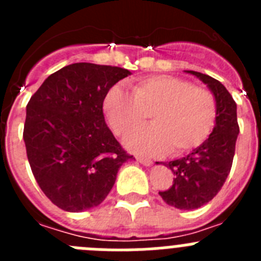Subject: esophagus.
<instances>
[{
	"mask_svg": "<svg viewBox=\"0 0 261 261\" xmlns=\"http://www.w3.org/2000/svg\"><path fill=\"white\" fill-rule=\"evenodd\" d=\"M137 161L140 163H142L144 166H151V165H153V161H151V159L144 158V156H138Z\"/></svg>",
	"mask_w": 261,
	"mask_h": 261,
	"instance_id": "esophagus-1",
	"label": "esophagus"
}]
</instances>
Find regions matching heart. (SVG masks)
<instances>
[{
	"mask_svg": "<svg viewBox=\"0 0 261 261\" xmlns=\"http://www.w3.org/2000/svg\"><path fill=\"white\" fill-rule=\"evenodd\" d=\"M103 110L116 135L126 136L141 126L150 114L153 125L136 130L125 140L136 153L172 155L190 153L211 136L217 120V103L208 89L192 86L174 75H150L135 82L132 94L114 86Z\"/></svg>",
	"mask_w": 261,
	"mask_h": 261,
	"instance_id": "b5f03b06",
	"label": "heart"
}]
</instances>
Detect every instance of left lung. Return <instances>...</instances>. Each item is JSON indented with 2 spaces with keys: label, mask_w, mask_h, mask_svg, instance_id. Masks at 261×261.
<instances>
[{
  "label": "left lung",
  "mask_w": 261,
  "mask_h": 261,
  "mask_svg": "<svg viewBox=\"0 0 261 261\" xmlns=\"http://www.w3.org/2000/svg\"><path fill=\"white\" fill-rule=\"evenodd\" d=\"M186 71L200 78L213 93L217 103L216 125L201 146L166 165L175 177L172 186L159 195L166 204L192 211L208 204L222 188L231 170L239 125L237 103L220 81L199 71Z\"/></svg>",
  "instance_id": "obj_1"
}]
</instances>
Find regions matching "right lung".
Here are the masks:
<instances>
[{"mask_svg":"<svg viewBox=\"0 0 261 261\" xmlns=\"http://www.w3.org/2000/svg\"><path fill=\"white\" fill-rule=\"evenodd\" d=\"M130 71L75 62L43 82L26 107L23 140L32 174L66 212L98 206L114 187L126 154L106 124L103 100Z\"/></svg>","mask_w":261,"mask_h":261,"instance_id":"obj_1","label":"right lung"}]
</instances>
